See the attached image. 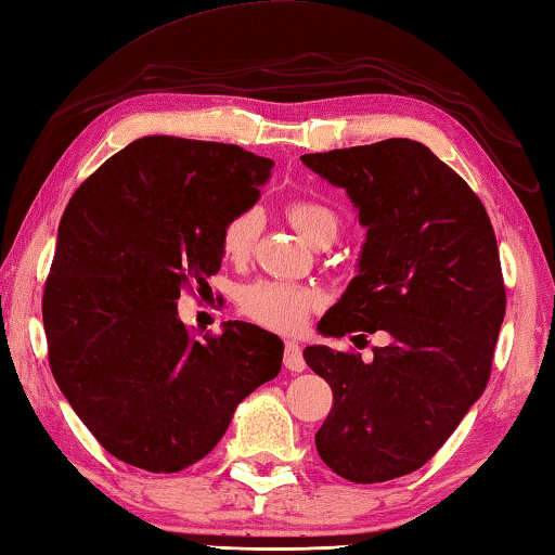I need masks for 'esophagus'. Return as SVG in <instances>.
<instances>
[{
	"instance_id": "esophagus-1",
	"label": "esophagus",
	"mask_w": 555,
	"mask_h": 555,
	"mask_svg": "<svg viewBox=\"0 0 555 555\" xmlns=\"http://www.w3.org/2000/svg\"><path fill=\"white\" fill-rule=\"evenodd\" d=\"M285 367L293 373H302L305 371V356L302 348H299L295 341H285V353H283Z\"/></svg>"
}]
</instances>
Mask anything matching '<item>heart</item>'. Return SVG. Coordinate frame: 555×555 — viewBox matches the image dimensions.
I'll use <instances>...</instances> for the list:
<instances>
[{"instance_id": "b5f03b06", "label": "heart", "mask_w": 555, "mask_h": 555, "mask_svg": "<svg viewBox=\"0 0 555 555\" xmlns=\"http://www.w3.org/2000/svg\"><path fill=\"white\" fill-rule=\"evenodd\" d=\"M287 219L295 231L309 246L317 241L336 238L338 217L334 209L314 199H297L287 207ZM260 211L256 207H246L227 219L221 229V253L233 262H243L250 258L256 241L260 236ZM322 305V295L314 287L280 283V280H258L248 285L238 297L241 312L250 322H256L272 332L293 334L302 328L307 317Z\"/></svg>"}]
</instances>
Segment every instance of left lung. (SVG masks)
Returning a JSON list of instances; mask_svg holds the SVG:
<instances>
[{"instance_id":"1","label":"left lung","mask_w":555,"mask_h":555,"mask_svg":"<svg viewBox=\"0 0 555 555\" xmlns=\"http://www.w3.org/2000/svg\"><path fill=\"white\" fill-rule=\"evenodd\" d=\"M302 163L348 192L367 229L358 275L319 332L383 328L392 338L371 363L305 348L334 392L317 451L358 485L402 478L434 459L488 387L507 307L498 238L478 194L420 141L307 153Z\"/></svg>"}]
</instances>
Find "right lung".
<instances>
[{
    "label": "right lung",
    "mask_w": 555,
    "mask_h": 555,
    "mask_svg": "<svg viewBox=\"0 0 555 555\" xmlns=\"http://www.w3.org/2000/svg\"><path fill=\"white\" fill-rule=\"evenodd\" d=\"M272 165L233 143L145 135L67 202L43 289L48 363L102 449L133 468H190L280 373L275 334L229 322L194 336L175 305L217 275L223 223L256 204Z\"/></svg>",
    "instance_id": "right-lung-1"
}]
</instances>
